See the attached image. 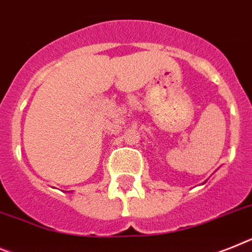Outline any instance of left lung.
I'll list each match as a JSON object with an SVG mask.
<instances>
[{"instance_id":"1","label":"left lung","mask_w":252,"mask_h":252,"mask_svg":"<svg viewBox=\"0 0 252 252\" xmlns=\"http://www.w3.org/2000/svg\"><path fill=\"white\" fill-rule=\"evenodd\" d=\"M204 183H205V182H204Z\"/></svg>"}]
</instances>
